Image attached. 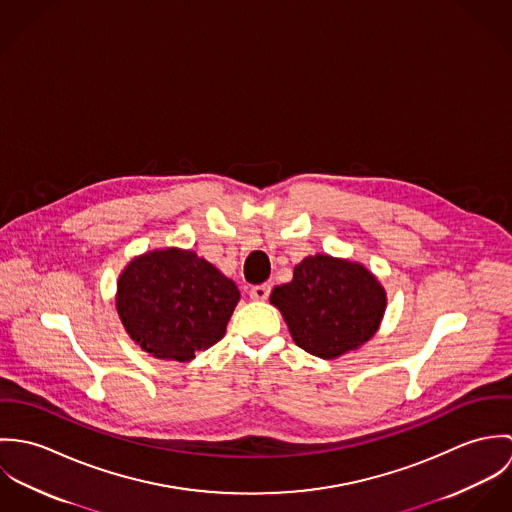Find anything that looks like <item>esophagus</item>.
Wrapping results in <instances>:
<instances>
[{
  "label": "esophagus",
  "mask_w": 512,
  "mask_h": 512,
  "mask_svg": "<svg viewBox=\"0 0 512 512\" xmlns=\"http://www.w3.org/2000/svg\"><path fill=\"white\" fill-rule=\"evenodd\" d=\"M270 297V286L268 284H260L250 288V299L254 301H266Z\"/></svg>",
  "instance_id": "1"
}]
</instances>
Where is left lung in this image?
Returning <instances> with one entry per match:
<instances>
[{
	"label": "left lung",
	"instance_id": "obj_1",
	"mask_svg": "<svg viewBox=\"0 0 512 512\" xmlns=\"http://www.w3.org/2000/svg\"><path fill=\"white\" fill-rule=\"evenodd\" d=\"M270 301L282 311L295 345L321 359L361 347L386 307L382 286L365 266L323 254L301 260L292 282L274 288Z\"/></svg>",
	"mask_w": 512,
	"mask_h": 512
}]
</instances>
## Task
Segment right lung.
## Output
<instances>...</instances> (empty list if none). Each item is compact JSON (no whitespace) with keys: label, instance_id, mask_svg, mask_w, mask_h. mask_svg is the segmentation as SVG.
I'll use <instances>...</instances> for the list:
<instances>
[{"label":"right lung","instance_id":"1","mask_svg":"<svg viewBox=\"0 0 512 512\" xmlns=\"http://www.w3.org/2000/svg\"><path fill=\"white\" fill-rule=\"evenodd\" d=\"M240 299L232 280L185 250H155L128 264L116 307L130 337L155 359L187 363L226 333Z\"/></svg>","mask_w":512,"mask_h":512}]
</instances>
